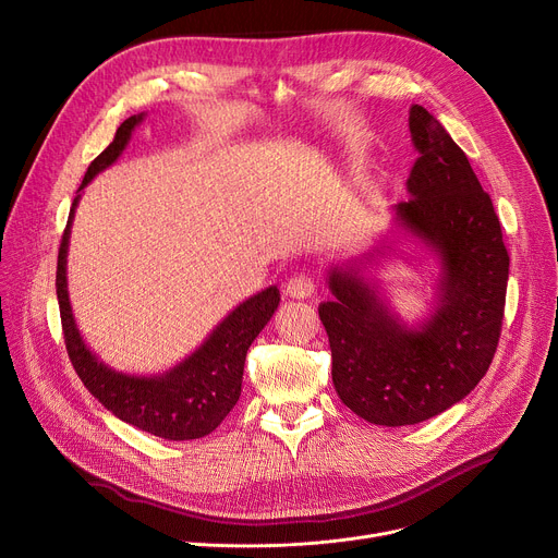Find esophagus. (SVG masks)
Here are the masks:
<instances>
[{"label":"esophagus","mask_w":558,"mask_h":558,"mask_svg":"<svg viewBox=\"0 0 558 558\" xmlns=\"http://www.w3.org/2000/svg\"><path fill=\"white\" fill-rule=\"evenodd\" d=\"M284 289H287V294H289L291 299H310V296L314 294V291H316V282H314V278L301 274V276L289 278L287 284H284Z\"/></svg>","instance_id":"obj_1"}]
</instances>
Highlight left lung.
Listing matches in <instances>:
<instances>
[{"label":"left lung","mask_w":558,"mask_h":558,"mask_svg":"<svg viewBox=\"0 0 558 558\" xmlns=\"http://www.w3.org/2000/svg\"><path fill=\"white\" fill-rule=\"evenodd\" d=\"M409 131L418 158L396 215L441 255V305L421 330H404L353 267L330 274L335 299L318 305L341 402L387 427L438 416L477 387L502 335L509 280L500 219L465 154L423 106H412Z\"/></svg>","instance_id":"8db88e82"}]
</instances>
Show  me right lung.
<instances>
[{"label": "right lung", "mask_w": 558, "mask_h": 558, "mask_svg": "<svg viewBox=\"0 0 558 558\" xmlns=\"http://www.w3.org/2000/svg\"><path fill=\"white\" fill-rule=\"evenodd\" d=\"M140 120L142 114H133L126 122H122L112 142L87 167L81 190L101 169L120 158L131 131ZM74 208L76 198L63 230L61 248H58L56 296L58 307H61L68 355L81 383L117 418L149 434L162 436L167 441H190V438L210 434L221 425V421L230 414V409L240 400L246 353L253 339L269 324V318L278 310V289H264L262 294L248 299L238 310L230 312L208 337V341L167 375L129 377L114 373L85 348L70 310L65 262Z\"/></svg>", "instance_id": "add662e5"}]
</instances>
